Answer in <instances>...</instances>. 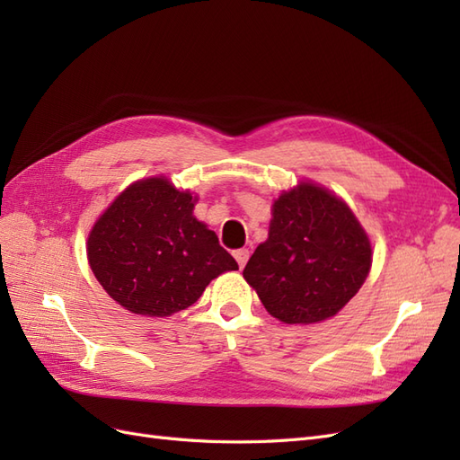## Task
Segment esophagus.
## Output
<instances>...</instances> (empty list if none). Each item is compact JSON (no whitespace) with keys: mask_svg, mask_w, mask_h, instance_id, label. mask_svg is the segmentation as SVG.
<instances>
[{"mask_svg":"<svg viewBox=\"0 0 460 460\" xmlns=\"http://www.w3.org/2000/svg\"><path fill=\"white\" fill-rule=\"evenodd\" d=\"M234 259L238 261L240 269H243L247 264V259H249V249H238V252H234Z\"/></svg>","mask_w":460,"mask_h":460,"instance_id":"34e87169","label":"esophagus"}]
</instances>
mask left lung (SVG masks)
<instances>
[{"label":"left lung","mask_w":460,"mask_h":460,"mask_svg":"<svg viewBox=\"0 0 460 460\" xmlns=\"http://www.w3.org/2000/svg\"><path fill=\"white\" fill-rule=\"evenodd\" d=\"M370 264V240L347 203L301 182L274 201L269 238L247 261L243 278L274 318L314 324L349 303Z\"/></svg>","instance_id":"obj_1"}]
</instances>
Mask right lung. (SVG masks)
<instances>
[{
    "instance_id": "1",
    "label": "right lung",
    "mask_w": 460,
    "mask_h": 460,
    "mask_svg": "<svg viewBox=\"0 0 460 460\" xmlns=\"http://www.w3.org/2000/svg\"><path fill=\"white\" fill-rule=\"evenodd\" d=\"M196 201L164 176L146 178L97 218L88 235V262L120 307L171 316L196 303L218 274L238 270L217 234L193 217Z\"/></svg>"
}]
</instances>
